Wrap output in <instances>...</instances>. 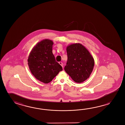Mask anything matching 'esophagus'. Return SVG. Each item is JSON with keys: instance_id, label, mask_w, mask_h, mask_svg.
<instances>
[{"instance_id": "esophagus-1", "label": "esophagus", "mask_w": 125, "mask_h": 125, "mask_svg": "<svg viewBox=\"0 0 125 125\" xmlns=\"http://www.w3.org/2000/svg\"><path fill=\"white\" fill-rule=\"evenodd\" d=\"M59 63L61 65V66L62 67V68H63V63H62V62H59Z\"/></svg>"}]
</instances>
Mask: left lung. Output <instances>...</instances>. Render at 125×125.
Returning <instances> with one entry per match:
<instances>
[{
	"label": "left lung",
	"instance_id": "left-lung-1",
	"mask_svg": "<svg viewBox=\"0 0 125 125\" xmlns=\"http://www.w3.org/2000/svg\"><path fill=\"white\" fill-rule=\"evenodd\" d=\"M68 59L64 70L76 83L86 80L94 66V59L89 51L83 45L75 43L66 47Z\"/></svg>",
	"mask_w": 125,
	"mask_h": 125
}]
</instances>
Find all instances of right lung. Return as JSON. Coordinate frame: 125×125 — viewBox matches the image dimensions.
<instances>
[{"mask_svg": "<svg viewBox=\"0 0 125 125\" xmlns=\"http://www.w3.org/2000/svg\"><path fill=\"white\" fill-rule=\"evenodd\" d=\"M53 42L45 39L38 42L28 56V66L37 80L47 84L51 82L62 70L52 53Z\"/></svg>", "mask_w": 125, "mask_h": 125, "instance_id": "add662e5", "label": "right lung"}]
</instances>
